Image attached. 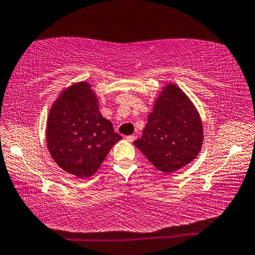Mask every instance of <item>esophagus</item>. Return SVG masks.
<instances>
[{
	"instance_id": "34e87169",
	"label": "esophagus",
	"mask_w": 255,
	"mask_h": 255,
	"mask_svg": "<svg viewBox=\"0 0 255 255\" xmlns=\"http://www.w3.org/2000/svg\"><path fill=\"white\" fill-rule=\"evenodd\" d=\"M126 139H127L128 141H130V143H131V141H133V140L136 139V135H129V136H126Z\"/></svg>"
}]
</instances>
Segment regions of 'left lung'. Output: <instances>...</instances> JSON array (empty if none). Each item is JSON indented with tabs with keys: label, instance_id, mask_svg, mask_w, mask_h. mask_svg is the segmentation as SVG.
Here are the masks:
<instances>
[{
	"label": "left lung",
	"instance_id": "obj_1",
	"mask_svg": "<svg viewBox=\"0 0 255 255\" xmlns=\"http://www.w3.org/2000/svg\"><path fill=\"white\" fill-rule=\"evenodd\" d=\"M136 147L157 170L172 173L193 161L202 146V124L195 106L176 85H166L149 114Z\"/></svg>",
	"mask_w": 255,
	"mask_h": 255
}]
</instances>
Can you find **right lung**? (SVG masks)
<instances>
[{
  "label": "right lung",
  "instance_id": "obj_1",
  "mask_svg": "<svg viewBox=\"0 0 255 255\" xmlns=\"http://www.w3.org/2000/svg\"><path fill=\"white\" fill-rule=\"evenodd\" d=\"M47 145L54 161L67 173L93 175L122 136L101 116L98 99L86 82L64 91L47 120Z\"/></svg>",
  "mask_w": 255,
  "mask_h": 255
}]
</instances>
